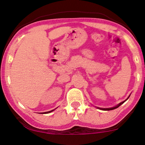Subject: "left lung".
Instances as JSON below:
<instances>
[{
  "mask_svg": "<svg viewBox=\"0 0 145 145\" xmlns=\"http://www.w3.org/2000/svg\"><path fill=\"white\" fill-rule=\"evenodd\" d=\"M129 96H130V95H129V97H127L125 101H123L120 103L119 104H118V105H116V106H113V107H110V108H100V107H97V106H95V107L97 108H98V109H100V110H114V109H116V108H118L119 106L121 105H122L125 101H127V99H128V98L129 97Z\"/></svg>",
  "mask_w": 145,
  "mask_h": 145,
  "instance_id": "1",
  "label": "left lung"
}]
</instances>
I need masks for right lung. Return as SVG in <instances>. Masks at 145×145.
Listing matches in <instances>:
<instances>
[{
    "mask_svg": "<svg viewBox=\"0 0 145 145\" xmlns=\"http://www.w3.org/2000/svg\"><path fill=\"white\" fill-rule=\"evenodd\" d=\"M56 108H55V109H56ZM55 109H54V110H50V111H48V112H42V114H47V113L52 112V111H54V110H55Z\"/></svg>",
    "mask_w": 145,
    "mask_h": 145,
    "instance_id": "add662e5",
    "label": "right lung"
}]
</instances>
